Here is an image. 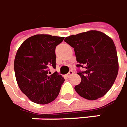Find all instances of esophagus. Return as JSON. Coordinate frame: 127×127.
<instances>
[{"instance_id":"esophagus-1","label":"esophagus","mask_w":127,"mask_h":127,"mask_svg":"<svg viewBox=\"0 0 127 127\" xmlns=\"http://www.w3.org/2000/svg\"><path fill=\"white\" fill-rule=\"evenodd\" d=\"M73 70H70V71H69V73L67 74V76L69 78V77H70V76L73 75Z\"/></svg>"}]
</instances>
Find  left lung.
Returning <instances> with one entry per match:
<instances>
[{
  "instance_id": "left-lung-1",
  "label": "left lung",
  "mask_w": 127,
  "mask_h": 127,
  "mask_svg": "<svg viewBox=\"0 0 127 127\" xmlns=\"http://www.w3.org/2000/svg\"><path fill=\"white\" fill-rule=\"evenodd\" d=\"M64 41L74 48L81 83L75 92L82 97L95 100L104 96L115 82L119 71L116 46L106 34L89 30L70 35Z\"/></svg>"
}]
</instances>
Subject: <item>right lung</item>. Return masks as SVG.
<instances>
[{"label":"right lung","instance_id":"1","mask_svg":"<svg viewBox=\"0 0 127 127\" xmlns=\"http://www.w3.org/2000/svg\"><path fill=\"white\" fill-rule=\"evenodd\" d=\"M64 37L35 35L18 49L14 72L20 90L37 104H48L58 96L64 78L57 72L49 75V68H56V46ZM50 74V73H49Z\"/></svg>","mask_w":127,"mask_h":127}]
</instances>
